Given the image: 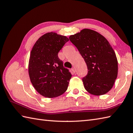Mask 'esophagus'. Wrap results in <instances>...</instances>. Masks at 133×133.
<instances>
[{
	"label": "esophagus",
	"instance_id": "esophagus-1",
	"mask_svg": "<svg viewBox=\"0 0 133 133\" xmlns=\"http://www.w3.org/2000/svg\"><path fill=\"white\" fill-rule=\"evenodd\" d=\"M72 70L73 73H76V69L75 68H73L72 69Z\"/></svg>",
	"mask_w": 133,
	"mask_h": 133
}]
</instances>
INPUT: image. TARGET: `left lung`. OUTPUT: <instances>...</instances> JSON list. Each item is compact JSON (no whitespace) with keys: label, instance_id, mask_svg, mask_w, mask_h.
Wrapping results in <instances>:
<instances>
[{"label":"left lung","instance_id":"1","mask_svg":"<svg viewBox=\"0 0 133 133\" xmlns=\"http://www.w3.org/2000/svg\"><path fill=\"white\" fill-rule=\"evenodd\" d=\"M88 67V74L82 78L85 89L96 96L110 90L118 75L116 54L105 37L95 31L84 29L69 36Z\"/></svg>","mask_w":133,"mask_h":133}]
</instances>
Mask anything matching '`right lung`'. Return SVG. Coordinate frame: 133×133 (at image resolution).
Wrapping results in <instances>:
<instances>
[{"label":"right lung","mask_w":133,"mask_h":133,"mask_svg":"<svg viewBox=\"0 0 133 133\" xmlns=\"http://www.w3.org/2000/svg\"><path fill=\"white\" fill-rule=\"evenodd\" d=\"M68 41L66 36L48 32L41 36L32 49L29 78L35 89L44 97L54 98L67 90L72 75L64 67L58 53Z\"/></svg>","instance_id":"obj_1"}]
</instances>
